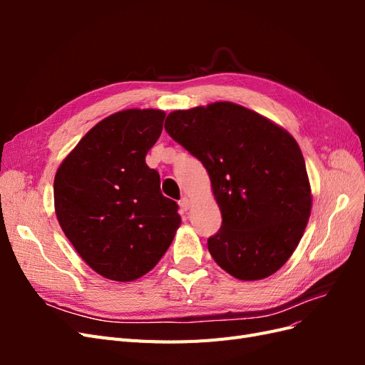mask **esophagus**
<instances>
[{
  "instance_id": "esophagus-1",
  "label": "esophagus",
  "mask_w": 365,
  "mask_h": 365,
  "mask_svg": "<svg viewBox=\"0 0 365 365\" xmlns=\"http://www.w3.org/2000/svg\"><path fill=\"white\" fill-rule=\"evenodd\" d=\"M178 204H180L181 212H187V210L190 208V200H189V197H187V196H182Z\"/></svg>"
}]
</instances>
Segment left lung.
<instances>
[{"label":"left lung","instance_id":"8db88e82","mask_svg":"<svg viewBox=\"0 0 365 365\" xmlns=\"http://www.w3.org/2000/svg\"><path fill=\"white\" fill-rule=\"evenodd\" d=\"M168 134L208 172L222 227L207 245L239 280L267 279L288 262L311 216L312 195L295 138L231 102L178 109Z\"/></svg>","mask_w":365,"mask_h":365}]
</instances>
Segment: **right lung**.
Wrapping results in <instances>:
<instances>
[{
  "label": "right lung",
  "mask_w": 365,
  "mask_h": 365,
  "mask_svg": "<svg viewBox=\"0 0 365 365\" xmlns=\"http://www.w3.org/2000/svg\"><path fill=\"white\" fill-rule=\"evenodd\" d=\"M165 113L125 109L86 132L54 176V210L79 256L102 277L132 282L149 272L181 224L146 164Z\"/></svg>",
  "instance_id": "add662e5"
}]
</instances>
